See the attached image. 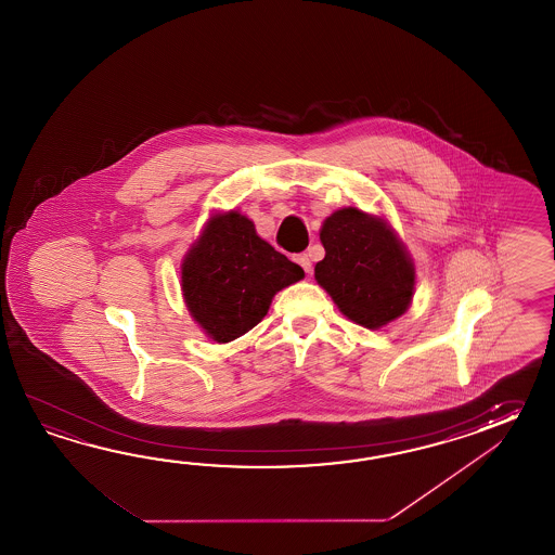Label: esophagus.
<instances>
[{
    "label": "esophagus",
    "instance_id": "esophagus-1",
    "mask_svg": "<svg viewBox=\"0 0 555 555\" xmlns=\"http://www.w3.org/2000/svg\"><path fill=\"white\" fill-rule=\"evenodd\" d=\"M295 260H297V263L304 268V272L311 273V270H313V266H311V260H309V256H307V254H299Z\"/></svg>",
    "mask_w": 555,
    "mask_h": 555
}]
</instances>
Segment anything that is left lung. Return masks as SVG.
Listing matches in <instances>:
<instances>
[{
    "label": "left lung",
    "instance_id": "1",
    "mask_svg": "<svg viewBox=\"0 0 555 555\" xmlns=\"http://www.w3.org/2000/svg\"><path fill=\"white\" fill-rule=\"evenodd\" d=\"M319 237L325 258L315 280L343 315L369 330L401 318L413 299L414 266L389 225L343 208L325 220Z\"/></svg>",
    "mask_w": 555,
    "mask_h": 555
}]
</instances>
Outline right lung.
<instances>
[{
    "label": "right lung",
    "mask_w": 555,
    "mask_h": 555,
    "mask_svg": "<svg viewBox=\"0 0 555 555\" xmlns=\"http://www.w3.org/2000/svg\"><path fill=\"white\" fill-rule=\"evenodd\" d=\"M304 270L256 234L242 214H216L182 263V294L214 341H234L256 327L273 295Z\"/></svg>",
    "instance_id": "1"
}]
</instances>
